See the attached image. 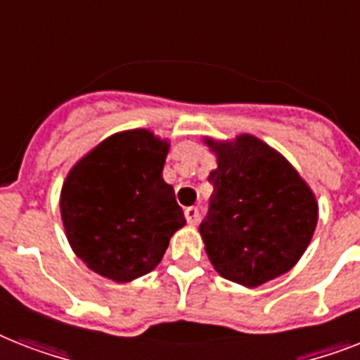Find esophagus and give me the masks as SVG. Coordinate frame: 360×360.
<instances>
[{
  "label": "esophagus",
  "mask_w": 360,
  "mask_h": 360,
  "mask_svg": "<svg viewBox=\"0 0 360 360\" xmlns=\"http://www.w3.org/2000/svg\"><path fill=\"white\" fill-rule=\"evenodd\" d=\"M185 219L191 226L198 224V220H200V211H198L196 207H186L185 209Z\"/></svg>",
  "instance_id": "1"
}]
</instances>
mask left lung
I'll list each match as a JSON object with an SVG mask.
<instances>
[{"instance_id": "obj_1", "label": "left lung", "mask_w": 360, "mask_h": 360, "mask_svg": "<svg viewBox=\"0 0 360 360\" xmlns=\"http://www.w3.org/2000/svg\"><path fill=\"white\" fill-rule=\"evenodd\" d=\"M217 157L207 219L209 262L226 280L257 288L297 265L318 224V200L288 158L254 134L203 136Z\"/></svg>"}]
</instances>
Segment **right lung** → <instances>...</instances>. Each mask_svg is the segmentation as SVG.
I'll return each instance as SVG.
<instances>
[{
  "instance_id": "obj_1",
  "label": "right lung",
  "mask_w": 360,
  "mask_h": 360,
  "mask_svg": "<svg viewBox=\"0 0 360 360\" xmlns=\"http://www.w3.org/2000/svg\"><path fill=\"white\" fill-rule=\"evenodd\" d=\"M168 151L151 130H121L69 169L59 194L65 236L93 273L117 284L151 273L186 224L162 179Z\"/></svg>"
}]
</instances>
